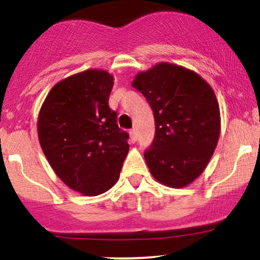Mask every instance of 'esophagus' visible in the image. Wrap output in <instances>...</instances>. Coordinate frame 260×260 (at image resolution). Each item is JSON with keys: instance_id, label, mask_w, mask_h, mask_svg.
Masks as SVG:
<instances>
[{"instance_id": "esophagus-1", "label": "esophagus", "mask_w": 260, "mask_h": 260, "mask_svg": "<svg viewBox=\"0 0 260 260\" xmlns=\"http://www.w3.org/2000/svg\"><path fill=\"white\" fill-rule=\"evenodd\" d=\"M129 137H131V142H132V143H135L136 141H137V132H136V129L131 131Z\"/></svg>"}]
</instances>
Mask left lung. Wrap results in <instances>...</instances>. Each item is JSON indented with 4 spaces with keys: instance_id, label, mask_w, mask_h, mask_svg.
<instances>
[{
    "instance_id": "8db88e82",
    "label": "left lung",
    "mask_w": 260,
    "mask_h": 260,
    "mask_svg": "<svg viewBox=\"0 0 260 260\" xmlns=\"http://www.w3.org/2000/svg\"><path fill=\"white\" fill-rule=\"evenodd\" d=\"M132 86L146 96L156 136L145 153L152 176L169 187H186L208 166L220 137L214 90L198 73L171 62L140 72Z\"/></svg>"
}]
</instances>
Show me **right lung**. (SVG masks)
<instances>
[{
	"mask_svg": "<svg viewBox=\"0 0 260 260\" xmlns=\"http://www.w3.org/2000/svg\"><path fill=\"white\" fill-rule=\"evenodd\" d=\"M113 75L88 69L55 84L38 117L39 142L50 166L68 187L96 196L119 179L129 149L108 106Z\"/></svg>",
	"mask_w": 260,
	"mask_h": 260,
	"instance_id": "1",
	"label": "right lung"
}]
</instances>
